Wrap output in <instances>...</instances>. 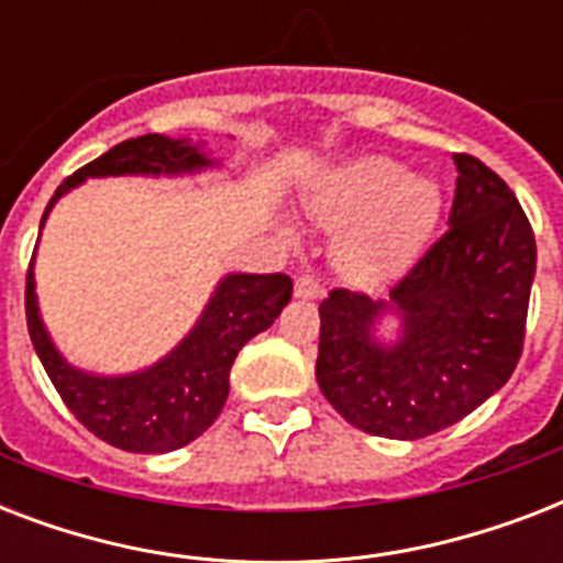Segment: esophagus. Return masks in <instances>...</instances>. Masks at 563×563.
I'll return each mask as SVG.
<instances>
[{"mask_svg": "<svg viewBox=\"0 0 563 563\" xmlns=\"http://www.w3.org/2000/svg\"><path fill=\"white\" fill-rule=\"evenodd\" d=\"M321 295H324V289H321V283H318L316 274H300L298 280H295V298L318 300Z\"/></svg>", "mask_w": 563, "mask_h": 563, "instance_id": "obj_1", "label": "esophagus"}]
</instances>
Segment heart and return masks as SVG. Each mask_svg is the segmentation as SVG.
<instances>
[{
  "instance_id": "obj_1",
  "label": "heart",
  "mask_w": 563,
  "mask_h": 563,
  "mask_svg": "<svg viewBox=\"0 0 563 563\" xmlns=\"http://www.w3.org/2000/svg\"><path fill=\"white\" fill-rule=\"evenodd\" d=\"M309 216L342 233L335 263L353 283H385L406 272L441 216L435 184L391 157H362L321 178Z\"/></svg>"
}]
</instances>
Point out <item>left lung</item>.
<instances>
[{"label":"left lung","mask_w":563,"mask_h":563,"mask_svg":"<svg viewBox=\"0 0 563 563\" xmlns=\"http://www.w3.org/2000/svg\"><path fill=\"white\" fill-rule=\"evenodd\" d=\"M450 230L385 300L335 289L321 300L318 388L362 432L415 441L453 427L515 374L538 247L497 172L453 154ZM398 321L385 343L378 324Z\"/></svg>","instance_id":"obj_1"}]
</instances>
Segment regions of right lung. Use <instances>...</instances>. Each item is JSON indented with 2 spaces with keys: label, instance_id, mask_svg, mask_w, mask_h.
Returning <instances> with one entry per match:
<instances>
[{
  "label": "right lung",
  "instance_id": "right-lung-1",
  "mask_svg": "<svg viewBox=\"0 0 563 563\" xmlns=\"http://www.w3.org/2000/svg\"><path fill=\"white\" fill-rule=\"evenodd\" d=\"M221 161L203 152V143L145 134L113 145L99 161L87 163L52 195L48 212L66 192L87 178H184L219 169ZM34 260L25 280V318L31 344L48 379L64 397L66 409L101 441L128 453H172L207 432L224 409L230 391V368L236 353L256 333H263L291 300V277L286 274H224L212 289L207 307L184 339L163 360L131 374H92L75 368L52 342L37 303Z\"/></svg>",
  "mask_w": 563,
  "mask_h": 563
}]
</instances>
